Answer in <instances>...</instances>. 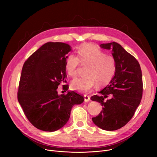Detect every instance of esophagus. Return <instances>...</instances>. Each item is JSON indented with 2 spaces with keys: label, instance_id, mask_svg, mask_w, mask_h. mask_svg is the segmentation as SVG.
<instances>
[{
  "label": "esophagus",
  "instance_id": "obj_1",
  "mask_svg": "<svg viewBox=\"0 0 157 157\" xmlns=\"http://www.w3.org/2000/svg\"><path fill=\"white\" fill-rule=\"evenodd\" d=\"M90 100H91L90 99V96H87V95L84 96V101L85 102H89Z\"/></svg>",
  "mask_w": 157,
  "mask_h": 157
}]
</instances>
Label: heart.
Masks as SVG:
<instances>
[{
    "mask_svg": "<svg viewBox=\"0 0 157 157\" xmlns=\"http://www.w3.org/2000/svg\"><path fill=\"white\" fill-rule=\"evenodd\" d=\"M87 66L84 77L76 78L71 82L74 91L81 93L90 92L98 84L103 86L110 82L116 71L114 57L105 53L92 44H84L78 48V56L70 55L65 62L67 74L71 78L77 76L79 64Z\"/></svg>",
    "mask_w": 157,
    "mask_h": 157,
    "instance_id": "b5f03b06",
    "label": "heart"
}]
</instances>
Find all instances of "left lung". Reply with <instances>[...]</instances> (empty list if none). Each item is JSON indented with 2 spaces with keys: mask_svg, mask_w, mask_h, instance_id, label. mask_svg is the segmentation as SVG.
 <instances>
[{
  "mask_svg": "<svg viewBox=\"0 0 157 157\" xmlns=\"http://www.w3.org/2000/svg\"><path fill=\"white\" fill-rule=\"evenodd\" d=\"M102 48L112 50L116 71L109 84L91 98L101 103L102 110L93 122L105 130H116L125 125L139 105L143 93L140 66L136 58L116 42L101 44Z\"/></svg>",
  "mask_w": 157,
  "mask_h": 157,
  "instance_id": "left-lung-1",
  "label": "left lung"
}]
</instances>
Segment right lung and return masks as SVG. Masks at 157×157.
<instances>
[{
  "label": "right lung",
  "mask_w": 157,
  "mask_h": 157,
  "mask_svg": "<svg viewBox=\"0 0 157 157\" xmlns=\"http://www.w3.org/2000/svg\"><path fill=\"white\" fill-rule=\"evenodd\" d=\"M71 50L66 43H46L22 68L18 101L29 122L41 130L54 132L63 127L70 119L73 106L84 100L75 91L58 95L56 90L61 82H66L65 62ZM63 86L68 90V85Z\"/></svg>",
  "instance_id": "right-lung-1"
}]
</instances>
